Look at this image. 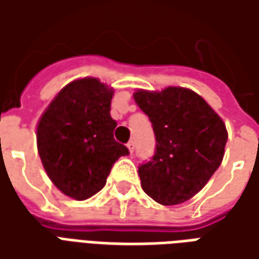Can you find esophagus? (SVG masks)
Wrapping results in <instances>:
<instances>
[{
    "instance_id": "esophagus-1",
    "label": "esophagus",
    "mask_w": 259,
    "mask_h": 259,
    "mask_svg": "<svg viewBox=\"0 0 259 259\" xmlns=\"http://www.w3.org/2000/svg\"><path fill=\"white\" fill-rule=\"evenodd\" d=\"M127 148H129L130 154H133V151H135V141L130 140L129 143H127Z\"/></svg>"
}]
</instances>
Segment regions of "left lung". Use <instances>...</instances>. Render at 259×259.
Returning <instances> with one entry per match:
<instances>
[{"mask_svg":"<svg viewBox=\"0 0 259 259\" xmlns=\"http://www.w3.org/2000/svg\"><path fill=\"white\" fill-rule=\"evenodd\" d=\"M133 97L157 140L151 161L139 166L143 190L162 205L190 200L222 162L228 141L223 120L202 97L183 87L137 90Z\"/></svg>","mask_w":259,"mask_h":259,"instance_id":"8db88e82","label":"left lung"}]
</instances>
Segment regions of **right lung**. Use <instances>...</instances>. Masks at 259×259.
Instances as JSON below:
<instances>
[{
	"instance_id": "add662e5",
	"label": "right lung",
	"mask_w": 259,
	"mask_h": 259,
	"mask_svg": "<svg viewBox=\"0 0 259 259\" xmlns=\"http://www.w3.org/2000/svg\"><path fill=\"white\" fill-rule=\"evenodd\" d=\"M112 96L98 79L74 80L59 91L37 126V148L48 178L74 200L97 194L113 163L129 154L113 139Z\"/></svg>"
}]
</instances>
